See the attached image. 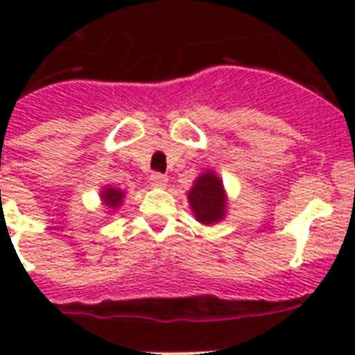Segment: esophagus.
I'll return each instance as SVG.
<instances>
[{
  "instance_id": "esophagus-1",
  "label": "esophagus",
  "mask_w": 355,
  "mask_h": 355,
  "mask_svg": "<svg viewBox=\"0 0 355 355\" xmlns=\"http://www.w3.org/2000/svg\"><path fill=\"white\" fill-rule=\"evenodd\" d=\"M167 183H168L167 175L159 174V172H153V174L149 175V184H150V187L165 188V187H167Z\"/></svg>"
}]
</instances>
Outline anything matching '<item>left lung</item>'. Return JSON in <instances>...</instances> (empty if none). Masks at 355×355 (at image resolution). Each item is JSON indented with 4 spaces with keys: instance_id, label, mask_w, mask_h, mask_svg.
I'll return each mask as SVG.
<instances>
[{
    "instance_id": "obj_1",
    "label": "left lung",
    "mask_w": 355,
    "mask_h": 355,
    "mask_svg": "<svg viewBox=\"0 0 355 355\" xmlns=\"http://www.w3.org/2000/svg\"><path fill=\"white\" fill-rule=\"evenodd\" d=\"M188 202L193 216L200 224L213 225L225 216L227 199H225L222 180L213 171H206L196 180L188 192Z\"/></svg>"
}]
</instances>
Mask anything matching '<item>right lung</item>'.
<instances>
[{"label": "right lung", "instance_id": "1", "mask_svg": "<svg viewBox=\"0 0 355 355\" xmlns=\"http://www.w3.org/2000/svg\"><path fill=\"white\" fill-rule=\"evenodd\" d=\"M101 199H103V202L108 206V208L115 209L122 205L124 192H122V190H117V188H114V187H106V188H103Z\"/></svg>", "mask_w": 355, "mask_h": 355}]
</instances>
